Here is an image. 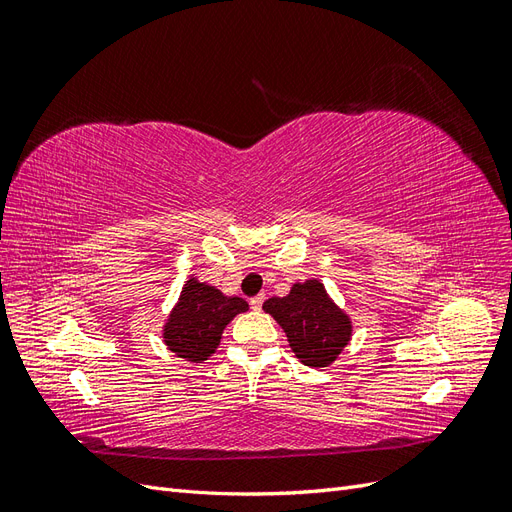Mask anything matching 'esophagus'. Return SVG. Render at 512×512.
<instances>
[{
	"label": "esophagus",
	"mask_w": 512,
	"mask_h": 512,
	"mask_svg": "<svg viewBox=\"0 0 512 512\" xmlns=\"http://www.w3.org/2000/svg\"><path fill=\"white\" fill-rule=\"evenodd\" d=\"M262 303H265V294H256V297H252V299H250L252 309H260V307H262Z\"/></svg>",
	"instance_id": "34e87169"
}]
</instances>
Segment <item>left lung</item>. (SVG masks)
<instances>
[{"label": "left lung", "mask_w": 512, "mask_h": 512, "mask_svg": "<svg viewBox=\"0 0 512 512\" xmlns=\"http://www.w3.org/2000/svg\"><path fill=\"white\" fill-rule=\"evenodd\" d=\"M262 307L280 322L290 348L309 367H327L350 339V320L316 280L294 284L288 297H273Z\"/></svg>", "instance_id": "1"}]
</instances>
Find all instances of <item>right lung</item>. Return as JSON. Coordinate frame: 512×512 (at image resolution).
<instances>
[{"mask_svg": "<svg viewBox=\"0 0 512 512\" xmlns=\"http://www.w3.org/2000/svg\"><path fill=\"white\" fill-rule=\"evenodd\" d=\"M245 309L243 299L224 297L213 286L188 280L166 322L164 342L181 359L203 363L218 348L226 324Z\"/></svg>", "mask_w": 512, "mask_h": 512, "instance_id": "right-lung-1", "label": "right lung"}]
</instances>
